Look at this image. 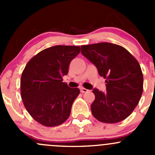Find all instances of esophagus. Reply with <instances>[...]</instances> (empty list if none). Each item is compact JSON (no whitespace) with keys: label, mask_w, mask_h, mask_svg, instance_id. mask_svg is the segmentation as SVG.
<instances>
[{"label":"esophagus","mask_w":155,"mask_h":155,"mask_svg":"<svg viewBox=\"0 0 155 155\" xmlns=\"http://www.w3.org/2000/svg\"><path fill=\"white\" fill-rule=\"evenodd\" d=\"M80 91L82 92V93H87V92L89 91V90H87V89L85 88V87H81Z\"/></svg>","instance_id":"1"}]
</instances>
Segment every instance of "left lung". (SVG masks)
<instances>
[{
    "label": "left lung",
    "mask_w": 155,
    "mask_h": 155,
    "mask_svg": "<svg viewBox=\"0 0 155 155\" xmlns=\"http://www.w3.org/2000/svg\"><path fill=\"white\" fill-rule=\"evenodd\" d=\"M81 52L106 79L107 91L94 88L91 105L94 117L104 123L119 122L139 104L143 91V75L137 59L124 47L110 43L81 46Z\"/></svg>",
    "instance_id": "1"
}]
</instances>
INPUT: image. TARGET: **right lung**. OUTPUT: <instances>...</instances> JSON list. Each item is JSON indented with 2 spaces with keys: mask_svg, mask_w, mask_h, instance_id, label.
Wrapping results in <instances>:
<instances>
[{
  "mask_svg": "<svg viewBox=\"0 0 155 155\" xmlns=\"http://www.w3.org/2000/svg\"><path fill=\"white\" fill-rule=\"evenodd\" d=\"M80 52L76 46H54L43 49L28 62L21 77V97L35 121L46 127L63 124L69 118L78 87L63 82L69 65Z\"/></svg>",
  "mask_w": 155,
  "mask_h": 155,
  "instance_id": "add662e5",
  "label": "right lung"
}]
</instances>
